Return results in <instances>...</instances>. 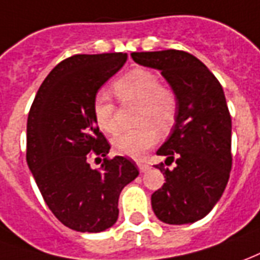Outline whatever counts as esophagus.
Masks as SVG:
<instances>
[{"instance_id": "obj_1", "label": "esophagus", "mask_w": 260, "mask_h": 260, "mask_svg": "<svg viewBox=\"0 0 260 260\" xmlns=\"http://www.w3.org/2000/svg\"><path fill=\"white\" fill-rule=\"evenodd\" d=\"M138 169H139L141 173H145V172L149 170V165H146V163H138Z\"/></svg>"}]
</instances>
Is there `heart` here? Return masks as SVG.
Here are the masks:
<instances>
[{
    "label": "heart",
    "mask_w": 260,
    "mask_h": 260,
    "mask_svg": "<svg viewBox=\"0 0 260 260\" xmlns=\"http://www.w3.org/2000/svg\"><path fill=\"white\" fill-rule=\"evenodd\" d=\"M114 91L124 101H136L141 104L138 111V128L125 131L112 139V149L118 155L141 157L157 141V131L165 134L173 128L179 101L173 90L161 86L160 76L146 69H134L114 83ZM94 117L101 129L107 134H115L118 121L115 104L107 92L95 95Z\"/></svg>",
    "instance_id": "1"
}]
</instances>
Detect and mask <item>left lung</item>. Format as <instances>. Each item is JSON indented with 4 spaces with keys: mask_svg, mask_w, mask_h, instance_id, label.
<instances>
[{
    "mask_svg": "<svg viewBox=\"0 0 260 260\" xmlns=\"http://www.w3.org/2000/svg\"><path fill=\"white\" fill-rule=\"evenodd\" d=\"M135 63L159 70L179 101V112L155 165L165 174L152 194V208L161 222L193 224L211 211L224 193L232 166L231 115L222 87L204 63L181 50L134 52Z\"/></svg>",
    "mask_w": 260,
    "mask_h": 260,
    "instance_id": "8db88e82",
    "label": "left lung"
}]
</instances>
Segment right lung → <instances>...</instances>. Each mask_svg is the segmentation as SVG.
I'll list each match as a JSON object with an SVG mask.
<instances>
[{
	"label": "right lung",
	"instance_id": "right-lung-1",
	"mask_svg": "<svg viewBox=\"0 0 260 260\" xmlns=\"http://www.w3.org/2000/svg\"><path fill=\"white\" fill-rule=\"evenodd\" d=\"M126 59V53L76 54L60 61L29 111V170L54 217L74 231L101 232L115 224L119 194L139 174L124 156L107 159L111 146L92 110L101 86ZM90 154L105 157L100 169L89 168Z\"/></svg>",
	"mask_w": 260,
	"mask_h": 260
}]
</instances>
